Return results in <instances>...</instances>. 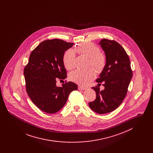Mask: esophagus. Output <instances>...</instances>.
I'll use <instances>...</instances> for the list:
<instances>
[{"label": "esophagus", "mask_w": 153, "mask_h": 153, "mask_svg": "<svg viewBox=\"0 0 153 153\" xmlns=\"http://www.w3.org/2000/svg\"><path fill=\"white\" fill-rule=\"evenodd\" d=\"M79 90H85L87 89V88L84 87H82V86H79Z\"/></svg>", "instance_id": "34e87169"}]
</instances>
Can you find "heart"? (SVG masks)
I'll list each match as a JSON object with an SVG mask.
<instances>
[{
  "mask_svg": "<svg viewBox=\"0 0 153 153\" xmlns=\"http://www.w3.org/2000/svg\"><path fill=\"white\" fill-rule=\"evenodd\" d=\"M74 51L81 55L89 58V65L97 72H101L106 64L105 56L100 53L99 47L92 43H81L75 47ZM75 54L74 51L69 49L63 56V63L67 70H71L74 66ZM95 73L92 69L85 71L76 70L70 73L69 79L80 85H86L95 77Z\"/></svg>",
  "mask_w": 153,
  "mask_h": 153,
  "instance_id": "b5f03b06",
  "label": "heart"
}]
</instances>
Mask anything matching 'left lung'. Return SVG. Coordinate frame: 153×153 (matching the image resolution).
<instances>
[{"label":"left lung","mask_w":153,"mask_h":153,"mask_svg":"<svg viewBox=\"0 0 153 153\" xmlns=\"http://www.w3.org/2000/svg\"><path fill=\"white\" fill-rule=\"evenodd\" d=\"M106 58V64L96 82H103L104 89L92 88L96 92L95 101L89 102L91 109L99 114L109 113L120 105L126 97L132 72L130 61L123 48L115 41L102 39L99 43Z\"/></svg>","instance_id":"1"}]
</instances>
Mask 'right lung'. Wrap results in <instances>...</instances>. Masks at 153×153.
Returning a JSON list of instances; mask_svg holds the SVG:
<instances>
[{"instance_id":"right-lung-1","label":"right lung","mask_w":153,"mask_h":153,"mask_svg":"<svg viewBox=\"0 0 153 153\" xmlns=\"http://www.w3.org/2000/svg\"><path fill=\"white\" fill-rule=\"evenodd\" d=\"M73 45L58 39L46 40L30 54L24 69L26 91L33 103L45 112H58L71 92L77 89V85L71 81L62 87L56 85L57 80L66 78L63 56Z\"/></svg>"}]
</instances>
